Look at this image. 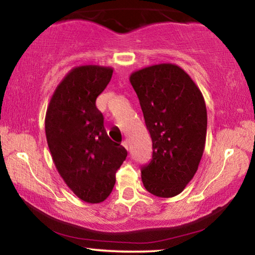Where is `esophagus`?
I'll list each match as a JSON object with an SVG mask.
<instances>
[{"label": "esophagus", "instance_id": "esophagus-1", "mask_svg": "<svg viewBox=\"0 0 255 255\" xmlns=\"http://www.w3.org/2000/svg\"><path fill=\"white\" fill-rule=\"evenodd\" d=\"M123 145L125 146V148H126L127 151H129V150H130V148H129V143H128V141H124Z\"/></svg>", "mask_w": 255, "mask_h": 255}]
</instances>
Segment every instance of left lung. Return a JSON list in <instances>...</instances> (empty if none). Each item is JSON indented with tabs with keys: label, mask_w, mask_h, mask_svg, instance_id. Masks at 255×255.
I'll return each mask as SVG.
<instances>
[{
	"label": "left lung",
	"mask_w": 255,
	"mask_h": 255,
	"mask_svg": "<svg viewBox=\"0 0 255 255\" xmlns=\"http://www.w3.org/2000/svg\"><path fill=\"white\" fill-rule=\"evenodd\" d=\"M152 139V159L142 166L146 191L159 198L180 194L198 171L207 135V109L184 69L160 63L129 77Z\"/></svg>",
	"instance_id": "left-lung-1"
}]
</instances>
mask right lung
<instances>
[{
	"label": "right lung",
	"instance_id": "right-lung-1",
	"mask_svg": "<svg viewBox=\"0 0 255 255\" xmlns=\"http://www.w3.org/2000/svg\"><path fill=\"white\" fill-rule=\"evenodd\" d=\"M112 74L113 68L95 64L73 68L56 87L46 112V138L56 170L88 203L107 199L127 157V150L109 137L96 107Z\"/></svg>",
	"mask_w": 255,
	"mask_h": 255
}]
</instances>
